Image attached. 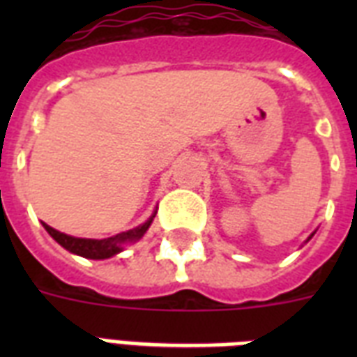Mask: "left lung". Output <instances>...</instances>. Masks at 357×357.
Masks as SVG:
<instances>
[{"label": "left lung", "instance_id": "left-lung-1", "mask_svg": "<svg viewBox=\"0 0 357 357\" xmlns=\"http://www.w3.org/2000/svg\"><path fill=\"white\" fill-rule=\"evenodd\" d=\"M313 235H315V231H313V234H311V235H310V237H307V241H310V238H311V237H313ZM307 241H305V243H307Z\"/></svg>", "mask_w": 357, "mask_h": 357}]
</instances>
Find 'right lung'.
I'll return each instance as SVG.
<instances>
[{
	"label": "right lung",
	"instance_id": "right-lung-1",
	"mask_svg": "<svg viewBox=\"0 0 357 357\" xmlns=\"http://www.w3.org/2000/svg\"><path fill=\"white\" fill-rule=\"evenodd\" d=\"M155 213L157 211L151 213V217L148 218L144 224L137 226V228L128 229V231H122V234H116L113 235V237L107 238L72 237V235L61 234L57 229H53L52 226H47L46 222H42V226L46 228L47 234L52 235L64 250H68L72 254L86 257V259H109V257L120 254L126 244L137 243V241H140V238L144 237V234L148 231L151 222H153V218H155Z\"/></svg>",
	"mask_w": 357,
	"mask_h": 357
}]
</instances>
